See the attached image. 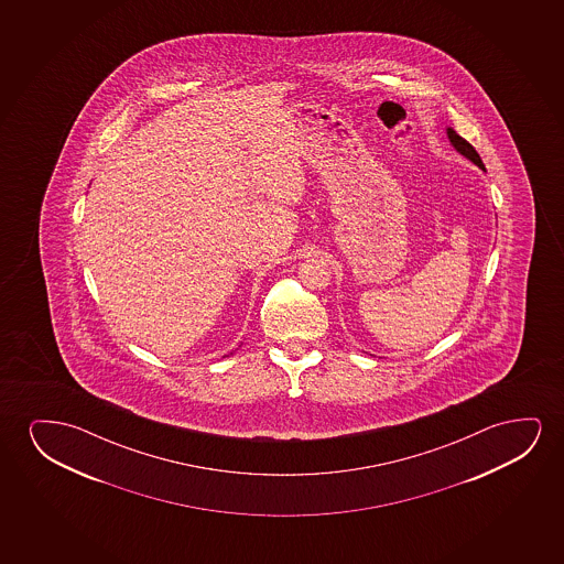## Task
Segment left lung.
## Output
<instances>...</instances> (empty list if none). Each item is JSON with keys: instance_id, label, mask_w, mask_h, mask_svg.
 Here are the masks:
<instances>
[{"instance_id": "left-lung-1", "label": "left lung", "mask_w": 564, "mask_h": 564, "mask_svg": "<svg viewBox=\"0 0 564 564\" xmlns=\"http://www.w3.org/2000/svg\"><path fill=\"white\" fill-rule=\"evenodd\" d=\"M447 137L448 140H451V144L455 147L456 152H460L464 158H468L470 162L476 163L479 170H486V165L481 162V158H479L478 152H476V148L471 147L468 140H464L460 134H456L455 129H451V127L447 129Z\"/></svg>"}]
</instances>
